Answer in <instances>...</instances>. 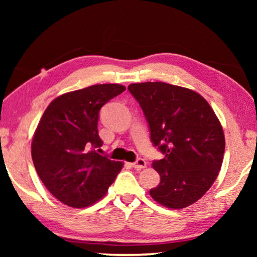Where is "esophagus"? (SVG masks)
I'll return each mask as SVG.
<instances>
[{"label": "esophagus", "mask_w": 257, "mask_h": 257, "mask_svg": "<svg viewBox=\"0 0 257 257\" xmlns=\"http://www.w3.org/2000/svg\"><path fill=\"white\" fill-rule=\"evenodd\" d=\"M132 166L135 167L136 170H143V168L146 167V161L144 159H138L132 164Z\"/></svg>", "instance_id": "esophagus-1"}]
</instances>
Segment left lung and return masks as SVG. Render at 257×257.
Returning a JSON list of instances; mask_svg holds the SVG:
<instances>
[{
	"instance_id": "obj_1",
	"label": "left lung",
	"mask_w": 257,
	"mask_h": 257,
	"mask_svg": "<svg viewBox=\"0 0 257 257\" xmlns=\"http://www.w3.org/2000/svg\"><path fill=\"white\" fill-rule=\"evenodd\" d=\"M127 89L143 108L151 142L165 154L152 164L160 182L151 196L167 208L191 206L212 187L222 165L226 143L215 112L186 87L146 82Z\"/></svg>"
}]
</instances>
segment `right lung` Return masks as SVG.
I'll return each mask as SVG.
<instances>
[{
    "mask_svg": "<svg viewBox=\"0 0 257 257\" xmlns=\"http://www.w3.org/2000/svg\"><path fill=\"white\" fill-rule=\"evenodd\" d=\"M119 84H97L62 94L44 111L31 143V157L48 191L73 208L100 200L122 168L97 153L103 145L98 118L104 104L124 92Z\"/></svg>",
    "mask_w": 257,
    "mask_h": 257,
    "instance_id": "right-lung-1",
    "label": "right lung"
}]
</instances>
